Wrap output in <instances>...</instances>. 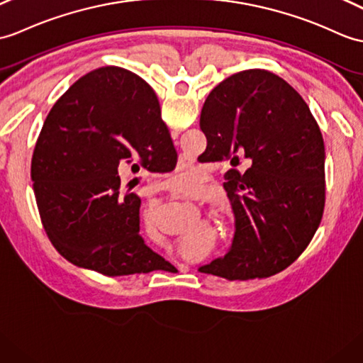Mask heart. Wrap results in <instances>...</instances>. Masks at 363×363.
I'll return each mask as SVG.
<instances>
[{"mask_svg":"<svg viewBox=\"0 0 363 363\" xmlns=\"http://www.w3.org/2000/svg\"><path fill=\"white\" fill-rule=\"evenodd\" d=\"M199 182V173L196 170L181 172L170 181V185L176 190H185L189 187H196Z\"/></svg>","mask_w":363,"mask_h":363,"instance_id":"1","label":"heart"}]
</instances>
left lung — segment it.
I'll return each mask as SVG.
<instances>
[{"label": "left lung", "instance_id": "8db88e82", "mask_svg": "<svg viewBox=\"0 0 363 363\" xmlns=\"http://www.w3.org/2000/svg\"><path fill=\"white\" fill-rule=\"evenodd\" d=\"M199 126L212 162L229 161L224 189L235 213L230 250L199 267L233 281L267 278L296 261L325 208V143L308 104L264 69L230 75L206 99ZM247 158L250 168H234Z\"/></svg>", "mask_w": 363, "mask_h": 363}]
</instances>
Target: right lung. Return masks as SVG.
I'll return each instance as SVG.
<instances>
[{
	"mask_svg": "<svg viewBox=\"0 0 363 363\" xmlns=\"http://www.w3.org/2000/svg\"><path fill=\"white\" fill-rule=\"evenodd\" d=\"M176 159L145 80L119 66L80 77L49 111L30 164L41 223L58 254L106 277L159 269L165 259L143 242L140 198L123 189L121 173L162 170Z\"/></svg>",
	"mask_w": 363,
	"mask_h": 363,
	"instance_id": "right-lung-1",
	"label": "right lung"
}]
</instances>
